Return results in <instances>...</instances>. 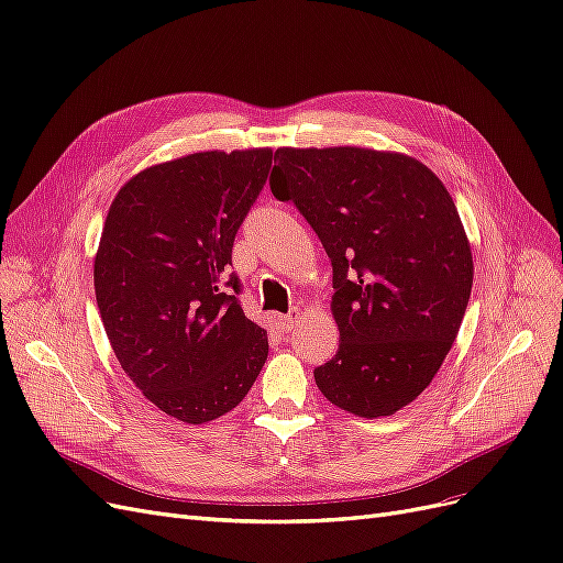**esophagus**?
<instances>
[{
	"label": "esophagus",
	"instance_id": "34e87169",
	"mask_svg": "<svg viewBox=\"0 0 563 563\" xmlns=\"http://www.w3.org/2000/svg\"><path fill=\"white\" fill-rule=\"evenodd\" d=\"M298 319H300V310H298V308H291V310H288V314L279 317L282 329H284V331H291V329L296 327V323H298Z\"/></svg>",
	"mask_w": 563,
	"mask_h": 563
}]
</instances>
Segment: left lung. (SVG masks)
Masks as SVG:
<instances>
[{
	"label": "left lung",
	"instance_id": "1",
	"mask_svg": "<svg viewBox=\"0 0 563 563\" xmlns=\"http://www.w3.org/2000/svg\"><path fill=\"white\" fill-rule=\"evenodd\" d=\"M275 162L272 195L296 203L333 265L340 343L317 387L347 413L395 416L444 364L472 294L453 197L404 152L279 147Z\"/></svg>",
	"mask_w": 563,
	"mask_h": 563
}]
</instances>
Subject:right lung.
I'll return each mask as SVG.
<instances>
[{
    "mask_svg": "<svg viewBox=\"0 0 563 563\" xmlns=\"http://www.w3.org/2000/svg\"><path fill=\"white\" fill-rule=\"evenodd\" d=\"M269 166V147L147 166L119 187L100 234L93 286L112 352L147 401L187 424L230 413L267 360V331L220 279Z\"/></svg>",
    "mask_w": 563,
    "mask_h": 563,
    "instance_id": "1",
    "label": "right lung"
}]
</instances>
